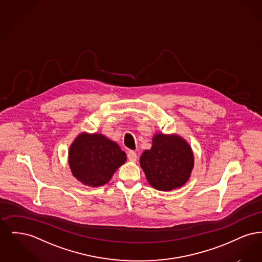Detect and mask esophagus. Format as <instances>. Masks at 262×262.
I'll use <instances>...</instances> for the list:
<instances>
[{"mask_svg":"<svg viewBox=\"0 0 262 262\" xmlns=\"http://www.w3.org/2000/svg\"><path fill=\"white\" fill-rule=\"evenodd\" d=\"M127 159H128L129 161H132V162H136L137 159V153H136L135 151H133V150L128 151V152H127Z\"/></svg>","mask_w":262,"mask_h":262,"instance_id":"1","label":"esophagus"}]
</instances>
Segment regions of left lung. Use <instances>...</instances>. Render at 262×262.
<instances>
[{
    "label": "left lung",
    "mask_w": 262,
    "mask_h": 262,
    "mask_svg": "<svg viewBox=\"0 0 262 262\" xmlns=\"http://www.w3.org/2000/svg\"><path fill=\"white\" fill-rule=\"evenodd\" d=\"M150 186L162 191L183 187L194 166L193 152L185 138L179 135L155 134L152 146L139 159Z\"/></svg>",
    "instance_id": "left-lung-1"
}]
</instances>
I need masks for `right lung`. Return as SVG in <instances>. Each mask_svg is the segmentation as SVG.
I'll use <instances>...</instances> for the list:
<instances>
[{"label":"right lung","instance_id":"obj_1","mask_svg":"<svg viewBox=\"0 0 262 262\" xmlns=\"http://www.w3.org/2000/svg\"><path fill=\"white\" fill-rule=\"evenodd\" d=\"M72 174L82 185L97 187L108 184L114 173L126 161L119 144L102 134L81 133L69 149Z\"/></svg>","mask_w":262,"mask_h":262}]
</instances>
